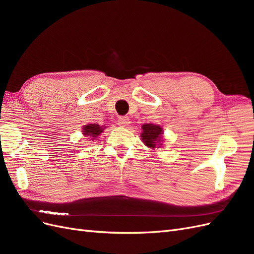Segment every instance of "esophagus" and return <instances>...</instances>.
<instances>
[{"label": "esophagus", "mask_w": 254, "mask_h": 254, "mask_svg": "<svg viewBox=\"0 0 254 254\" xmlns=\"http://www.w3.org/2000/svg\"><path fill=\"white\" fill-rule=\"evenodd\" d=\"M130 123V120H129V118H127V117H120L119 119H118V125H120V126H122V127H125V126H127L128 124Z\"/></svg>", "instance_id": "esophagus-1"}]
</instances>
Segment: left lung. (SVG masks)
<instances>
[{"label": "left lung", "mask_w": 254, "mask_h": 254, "mask_svg": "<svg viewBox=\"0 0 254 254\" xmlns=\"http://www.w3.org/2000/svg\"><path fill=\"white\" fill-rule=\"evenodd\" d=\"M142 129L143 132L141 133V137L144 144L150 148H156L157 143L161 142V134L163 133L162 128L155 124H144Z\"/></svg>", "instance_id": "obj_1"}]
</instances>
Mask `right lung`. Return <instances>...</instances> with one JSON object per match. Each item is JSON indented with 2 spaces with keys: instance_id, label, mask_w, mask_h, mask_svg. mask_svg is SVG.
<instances>
[{
  "instance_id": "1",
  "label": "right lung",
  "mask_w": 254,
  "mask_h": 254,
  "mask_svg": "<svg viewBox=\"0 0 254 254\" xmlns=\"http://www.w3.org/2000/svg\"><path fill=\"white\" fill-rule=\"evenodd\" d=\"M105 128H103V126L101 127L97 124H89V125H86L83 127V134L87 135V136H90L92 137L91 140L95 139V137H97L99 134H101L103 132V130Z\"/></svg>"
}]
</instances>
